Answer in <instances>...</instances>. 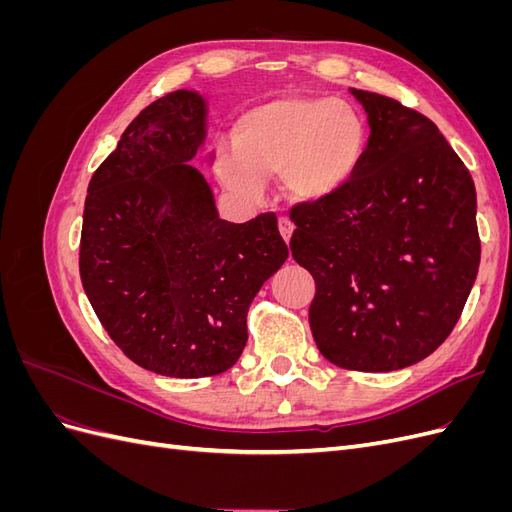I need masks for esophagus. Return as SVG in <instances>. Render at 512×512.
<instances>
[{"label": "esophagus", "mask_w": 512, "mask_h": 512, "mask_svg": "<svg viewBox=\"0 0 512 512\" xmlns=\"http://www.w3.org/2000/svg\"><path fill=\"white\" fill-rule=\"evenodd\" d=\"M277 226H280V235L284 237V241H286V243H290V237H292V230H294L292 222H290L288 218H280V222H277Z\"/></svg>", "instance_id": "1"}]
</instances>
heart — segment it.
Wrapping results in <instances>:
<instances>
[{
    "label": "heart",
    "mask_w": 512,
    "mask_h": 512,
    "mask_svg": "<svg viewBox=\"0 0 512 512\" xmlns=\"http://www.w3.org/2000/svg\"><path fill=\"white\" fill-rule=\"evenodd\" d=\"M367 153L363 117L329 96H280L252 106L235 126V147L220 151L215 173L226 190L258 200L265 179L280 177L294 203L342 192Z\"/></svg>",
    "instance_id": "1"
}]
</instances>
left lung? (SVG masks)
Listing matches in <instances>:
<instances>
[{"mask_svg":"<svg viewBox=\"0 0 512 512\" xmlns=\"http://www.w3.org/2000/svg\"><path fill=\"white\" fill-rule=\"evenodd\" d=\"M350 94L367 113L365 160L342 192L290 211V250L314 275L309 327L324 359L393 371L436 350L468 301L480 262L476 190L431 119Z\"/></svg>","mask_w":512,"mask_h":512,"instance_id":"left-lung-1","label":"left lung"}]
</instances>
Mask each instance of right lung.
Masks as SVG:
<instances>
[{
  "label": "right lung",
  "mask_w": 512,
  "mask_h": 512,
  "mask_svg": "<svg viewBox=\"0 0 512 512\" xmlns=\"http://www.w3.org/2000/svg\"><path fill=\"white\" fill-rule=\"evenodd\" d=\"M205 141L207 100L170 91L121 134L83 211L79 269L91 307L128 359L170 378L237 363L247 309L288 258L275 213L220 218L192 166Z\"/></svg>",
  "instance_id": "obj_1"
}]
</instances>
